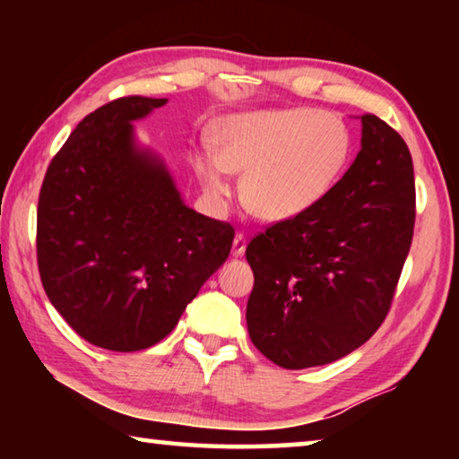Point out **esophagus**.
Instances as JSON below:
<instances>
[{"label":"esophagus","mask_w":459,"mask_h":459,"mask_svg":"<svg viewBox=\"0 0 459 459\" xmlns=\"http://www.w3.org/2000/svg\"><path fill=\"white\" fill-rule=\"evenodd\" d=\"M245 248H247V237L243 232H237L235 240H232V257H240V255L245 253Z\"/></svg>","instance_id":"obj_1"}]
</instances>
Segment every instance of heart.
Listing matches in <instances>:
<instances>
[{
    "label": "heart",
    "mask_w": 459,
    "mask_h": 459,
    "mask_svg": "<svg viewBox=\"0 0 459 459\" xmlns=\"http://www.w3.org/2000/svg\"><path fill=\"white\" fill-rule=\"evenodd\" d=\"M214 150L194 153L202 188L216 204L243 174L245 204L265 221H291L330 196L354 158V134L340 115L277 107L229 115L214 126Z\"/></svg>",
    "instance_id": "heart-1"
}]
</instances>
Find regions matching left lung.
Wrapping results in <instances>:
<instances>
[{
    "label": "left lung",
    "mask_w": 459,
    "mask_h": 459,
    "mask_svg": "<svg viewBox=\"0 0 459 459\" xmlns=\"http://www.w3.org/2000/svg\"><path fill=\"white\" fill-rule=\"evenodd\" d=\"M360 123V152L330 196L247 247L248 336L281 368L322 367L362 346L385 322L409 255V147L377 115Z\"/></svg>",
    "instance_id": "8db88e82"
}]
</instances>
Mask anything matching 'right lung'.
Masks as SVG:
<instances>
[{
  "mask_svg": "<svg viewBox=\"0 0 459 459\" xmlns=\"http://www.w3.org/2000/svg\"><path fill=\"white\" fill-rule=\"evenodd\" d=\"M168 99L123 97L87 115L54 155L38 200V269L91 344L145 351L166 338L227 261L235 229L184 204L131 123Z\"/></svg>",
  "mask_w": 459,
  "mask_h": 459,
  "instance_id": "obj_1",
  "label": "right lung"
}]
</instances>
